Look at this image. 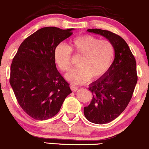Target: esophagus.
Here are the masks:
<instances>
[{
  "mask_svg": "<svg viewBox=\"0 0 149 149\" xmlns=\"http://www.w3.org/2000/svg\"><path fill=\"white\" fill-rule=\"evenodd\" d=\"M70 88L72 92H76L78 90V87H77V86H71Z\"/></svg>",
  "mask_w": 149,
  "mask_h": 149,
  "instance_id": "esophagus-1",
  "label": "esophagus"
}]
</instances>
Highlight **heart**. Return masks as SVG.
Segmentation results:
<instances>
[{
  "label": "heart",
  "instance_id": "1",
  "mask_svg": "<svg viewBox=\"0 0 149 149\" xmlns=\"http://www.w3.org/2000/svg\"><path fill=\"white\" fill-rule=\"evenodd\" d=\"M72 47L59 43L54 49V56L58 68L68 72L71 68L72 49L82 56L79 63L80 68L72 70L65 75L72 84L87 83L91 77L97 80L103 77L111 69L115 58L113 44L108 40H101L96 36L84 34L72 40Z\"/></svg>",
  "mask_w": 149,
  "mask_h": 149
}]
</instances>
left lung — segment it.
Segmentation results:
<instances>
[{
  "label": "left lung",
  "instance_id": "1",
  "mask_svg": "<svg viewBox=\"0 0 149 149\" xmlns=\"http://www.w3.org/2000/svg\"><path fill=\"white\" fill-rule=\"evenodd\" d=\"M87 32L104 36L115 47L111 69L103 77L90 84L93 100L84 108V115L91 122L107 124L120 115L131 100L137 81L136 61L121 36L100 29H89Z\"/></svg>",
  "mask_w": 149,
  "mask_h": 149
}]
</instances>
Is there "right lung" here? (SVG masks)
Segmentation results:
<instances>
[{
	"label": "right lung",
	"mask_w": 149,
	"mask_h": 149,
	"mask_svg": "<svg viewBox=\"0 0 149 149\" xmlns=\"http://www.w3.org/2000/svg\"><path fill=\"white\" fill-rule=\"evenodd\" d=\"M73 30L43 27L22 42L13 58L10 85L20 106L33 119L45 120L54 117L72 93L69 84L56 69L54 52Z\"/></svg>",
	"instance_id": "add662e5"
}]
</instances>
